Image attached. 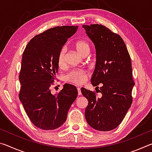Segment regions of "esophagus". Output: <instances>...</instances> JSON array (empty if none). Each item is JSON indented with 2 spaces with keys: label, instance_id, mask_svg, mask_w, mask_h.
Wrapping results in <instances>:
<instances>
[{
  "label": "esophagus",
  "instance_id": "obj_1",
  "mask_svg": "<svg viewBox=\"0 0 152 152\" xmlns=\"http://www.w3.org/2000/svg\"><path fill=\"white\" fill-rule=\"evenodd\" d=\"M77 90H78V95H81V90H80V87H78L77 88Z\"/></svg>",
  "mask_w": 152,
  "mask_h": 152
}]
</instances>
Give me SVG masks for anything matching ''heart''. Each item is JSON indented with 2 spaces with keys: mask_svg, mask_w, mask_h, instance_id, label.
Returning <instances> with one entry per match:
<instances>
[{
  "mask_svg": "<svg viewBox=\"0 0 152 152\" xmlns=\"http://www.w3.org/2000/svg\"><path fill=\"white\" fill-rule=\"evenodd\" d=\"M74 47L76 50L83 56L88 55L91 48L88 43L83 40H78L74 43ZM66 48H62L60 50L58 56V64L59 67L62 68L66 64ZM88 73L82 70H74L70 71L65 76V80L67 82L75 84H82L86 80Z\"/></svg>",
  "mask_w": 152,
  "mask_h": 152,
  "instance_id": "heart-1",
  "label": "heart"
}]
</instances>
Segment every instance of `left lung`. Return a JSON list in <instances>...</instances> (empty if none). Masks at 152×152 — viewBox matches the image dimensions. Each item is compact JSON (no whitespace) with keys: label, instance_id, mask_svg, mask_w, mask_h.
<instances>
[{"label":"left lung","instance_id":"8db88e82","mask_svg":"<svg viewBox=\"0 0 152 152\" xmlns=\"http://www.w3.org/2000/svg\"><path fill=\"white\" fill-rule=\"evenodd\" d=\"M82 27L96 49V61L91 83L94 86L102 83L99 90L101 97L81 88L82 95L88 101L85 118L94 129L108 132L119 125L132 103L135 83L131 58L121 36L104 25H83Z\"/></svg>","mask_w":152,"mask_h":152}]
</instances>
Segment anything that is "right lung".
<instances>
[{
	"label": "right lung",
	"instance_id": "add662e5",
	"mask_svg": "<svg viewBox=\"0 0 152 152\" xmlns=\"http://www.w3.org/2000/svg\"><path fill=\"white\" fill-rule=\"evenodd\" d=\"M78 26L49 29L31 39L23 53L19 97L33 125L43 130H53L65 123L68 110L78 91L65 84L57 94L50 86L58 72V53Z\"/></svg>",
	"mask_w": 152,
	"mask_h": 152
}]
</instances>
